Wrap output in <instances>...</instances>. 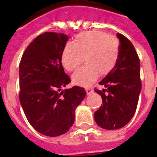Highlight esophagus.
<instances>
[{
	"instance_id": "1",
	"label": "esophagus",
	"mask_w": 157,
	"mask_h": 157,
	"mask_svg": "<svg viewBox=\"0 0 157 157\" xmlns=\"http://www.w3.org/2000/svg\"><path fill=\"white\" fill-rule=\"evenodd\" d=\"M86 92L87 95H89V94H92L94 92V90L92 88H86Z\"/></svg>"
}]
</instances>
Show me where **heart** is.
<instances>
[{
  "instance_id": "obj_1",
  "label": "heart",
  "mask_w": 157,
  "mask_h": 157,
  "mask_svg": "<svg viewBox=\"0 0 157 157\" xmlns=\"http://www.w3.org/2000/svg\"><path fill=\"white\" fill-rule=\"evenodd\" d=\"M120 57V41L116 37L100 30L82 32L75 37L74 44H67L61 55L63 67L74 71L86 64L72 77L75 84L88 86L98 75L105 76L115 68Z\"/></svg>"
}]
</instances>
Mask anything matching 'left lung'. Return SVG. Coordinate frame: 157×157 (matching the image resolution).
I'll use <instances>...</instances> for the list:
<instances>
[{
    "label": "left lung",
    "instance_id": "left-lung-1",
    "mask_svg": "<svg viewBox=\"0 0 157 157\" xmlns=\"http://www.w3.org/2000/svg\"><path fill=\"white\" fill-rule=\"evenodd\" d=\"M120 57L115 68L100 82L106 89L95 92L101 96L102 105L94 113V120L101 128L116 130L127 125L138 106L141 81L140 60L128 38L117 34Z\"/></svg>",
    "mask_w": 157,
    "mask_h": 157
}]
</instances>
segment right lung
I'll list each match as a JSON object with an SVG mask.
<instances>
[{
	"mask_svg": "<svg viewBox=\"0 0 157 157\" xmlns=\"http://www.w3.org/2000/svg\"><path fill=\"white\" fill-rule=\"evenodd\" d=\"M67 36L45 32L27 46L19 63V98L26 117L37 132L56 137L69 130L75 110L86 97L85 90L71 82L61 55Z\"/></svg>",
	"mask_w": 157,
	"mask_h": 157,
	"instance_id": "add662e5",
	"label": "right lung"
}]
</instances>
